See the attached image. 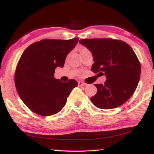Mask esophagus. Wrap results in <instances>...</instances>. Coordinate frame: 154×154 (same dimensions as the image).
Returning <instances> with one entry per match:
<instances>
[{"instance_id":"obj_1","label":"esophagus","mask_w":154,"mask_h":154,"mask_svg":"<svg viewBox=\"0 0 154 154\" xmlns=\"http://www.w3.org/2000/svg\"><path fill=\"white\" fill-rule=\"evenodd\" d=\"M78 84H79V86H80V87H85L86 85V84L83 83L82 81H79L78 82Z\"/></svg>"}]
</instances>
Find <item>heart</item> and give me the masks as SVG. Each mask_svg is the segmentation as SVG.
Returning <instances> with one entry per match:
<instances>
[{
  "mask_svg": "<svg viewBox=\"0 0 154 154\" xmlns=\"http://www.w3.org/2000/svg\"><path fill=\"white\" fill-rule=\"evenodd\" d=\"M88 49H86L85 48H81V51H84V50H87Z\"/></svg>",
  "mask_w": 154,
  "mask_h": 154,
  "instance_id": "b5f03b06",
  "label": "heart"
}]
</instances>
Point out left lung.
Here are the masks:
<instances>
[{
  "label": "left lung",
  "instance_id": "left-lung-1",
  "mask_svg": "<svg viewBox=\"0 0 154 154\" xmlns=\"http://www.w3.org/2000/svg\"><path fill=\"white\" fill-rule=\"evenodd\" d=\"M92 52L91 70L106 77L104 84H94L97 92L90 100L102 109L117 108L134 94L141 73V65L132 48L125 42L111 38L80 40Z\"/></svg>",
  "mask_w": 154,
  "mask_h": 154
}]
</instances>
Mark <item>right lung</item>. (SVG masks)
Returning <instances> with one entry per match:
<instances>
[{
	"mask_svg": "<svg viewBox=\"0 0 154 154\" xmlns=\"http://www.w3.org/2000/svg\"><path fill=\"white\" fill-rule=\"evenodd\" d=\"M79 42L44 39L29 45L17 66L14 83L17 93L28 108L37 114L48 116L60 112L78 83L70 79L63 83L54 78L55 69L64 66L66 57Z\"/></svg>",
	"mask_w": 154,
	"mask_h": 154,
	"instance_id": "right-lung-1",
	"label": "right lung"
}]
</instances>
